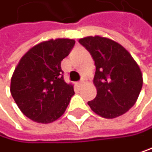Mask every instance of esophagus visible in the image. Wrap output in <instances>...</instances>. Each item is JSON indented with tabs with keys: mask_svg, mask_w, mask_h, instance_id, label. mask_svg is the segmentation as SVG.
Returning <instances> with one entry per match:
<instances>
[{
	"mask_svg": "<svg viewBox=\"0 0 152 152\" xmlns=\"http://www.w3.org/2000/svg\"><path fill=\"white\" fill-rule=\"evenodd\" d=\"M85 83H86V79H85V78H83V79L78 83V85H79V86H82L83 84H85Z\"/></svg>",
	"mask_w": 152,
	"mask_h": 152,
	"instance_id": "34e87169",
	"label": "esophagus"
}]
</instances>
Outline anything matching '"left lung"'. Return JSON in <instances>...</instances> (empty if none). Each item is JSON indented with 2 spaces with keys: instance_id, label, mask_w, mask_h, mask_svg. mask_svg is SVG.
Instances as JSON below:
<instances>
[{
  "instance_id": "1",
  "label": "left lung",
  "mask_w": 152,
  "mask_h": 152,
  "mask_svg": "<svg viewBox=\"0 0 152 152\" xmlns=\"http://www.w3.org/2000/svg\"><path fill=\"white\" fill-rule=\"evenodd\" d=\"M79 43L92 56L97 96L88 102L103 118L126 113L136 103L143 85L142 73L131 54L118 42L101 36L82 38Z\"/></svg>"
}]
</instances>
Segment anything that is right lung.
<instances>
[{"mask_svg": "<svg viewBox=\"0 0 152 152\" xmlns=\"http://www.w3.org/2000/svg\"><path fill=\"white\" fill-rule=\"evenodd\" d=\"M75 43L70 39H50L20 59L10 90L20 111L32 121L50 124L64 113L75 91L72 84L64 80L61 62Z\"/></svg>", "mask_w": 152, "mask_h": 152, "instance_id": "1", "label": "right lung"}]
</instances>
